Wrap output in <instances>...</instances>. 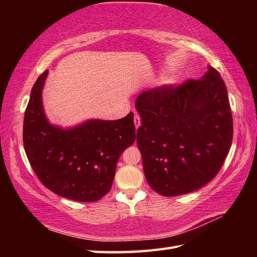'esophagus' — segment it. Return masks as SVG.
<instances>
[{
    "mask_svg": "<svg viewBox=\"0 0 257 257\" xmlns=\"http://www.w3.org/2000/svg\"><path fill=\"white\" fill-rule=\"evenodd\" d=\"M134 122H135V125H136V129H138L139 125L141 124V120H140V117L138 116L137 113H136L135 117H134Z\"/></svg>",
    "mask_w": 257,
    "mask_h": 257,
    "instance_id": "34e87169",
    "label": "esophagus"
}]
</instances>
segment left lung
Instances as JSON below:
<instances>
[{"label":"left lung","instance_id":"1","mask_svg":"<svg viewBox=\"0 0 257 257\" xmlns=\"http://www.w3.org/2000/svg\"><path fill=\"white\" fill-rule=\"evenodd\" d=\"M137 146L147 182L163 196L204 187L230 151L233 118L224 81L207 66L200 79L144 91L136 99Z\"/></svg>","mask_w":257,"mask_h":257}]
</instances>
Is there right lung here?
I'll return each instance as SVG.
<instances>
[{
    "label": "right lung",
    "mask_w": 257,
    "mask_h": 257,
    "mask_svg": "<svg viewBox=\"0 0 257 257\" xmlns=\"http://www.w3.org/2000/svg\"><path fill=\"white\" fill-rule=\"evenodd\" d=\"M48 70L35 81L23 123V144L33 170L52 192L94 202L110 191L119 157L136 140L134 113L118 120L89 119L63 128L48 120L43 88Z\"/></svg>",
    "instance_id": "obj_1"
}]
</instances>
